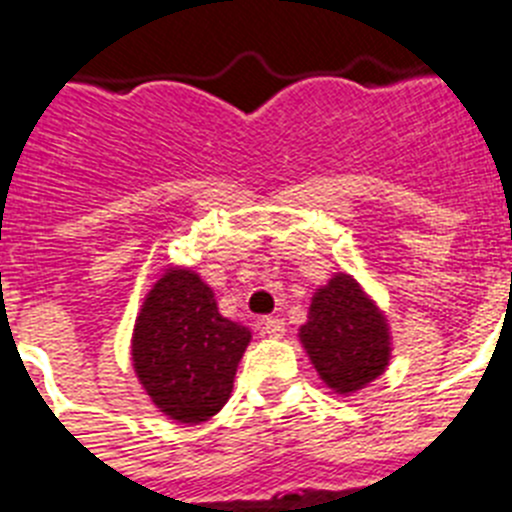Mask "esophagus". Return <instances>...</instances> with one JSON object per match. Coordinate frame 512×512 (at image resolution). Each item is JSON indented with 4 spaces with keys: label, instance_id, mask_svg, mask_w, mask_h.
Here are the masks:
<instances>
[{
    "label": "esophagus",
    "instance_id": "1",
    "mask_svg": "<svg viewBox=\"0 0 512 512\" xmlns=\"http://www.w3.org/2000/svg\"><path fill=\"white\" fill-rule=\"evenodd\" d=\"M261 330H264L269 338H282L284 336V320L277 318V315L264 318V323H261Z\"/></svg>",
    "mask_w": 512,
    "mask_h": 512
}]
</instances>
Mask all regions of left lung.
<instances>
[{
	"mask_svg": "<svg viewBox=\"0 0 512 512\" xmlns=\"http://www.w3.org/2000/svg\"><path fill=\"white\" fill-rule=\"evenodd\" d=\"M300 341L320 379L351 395L390 364V328L374 300L348 274H336L312 295Z\"/></svg>",
	"mask_w": 512,
	"mask_h": 512,
	"instance_id": "obj_1",
	"label": "left lung"
}]
</instances>
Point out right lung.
I'll use <instances>...</instances> for the list:
<instances>
[{"label": "right lung", "mask_w": 512, "mask_h": 512, "mask_svg": "<svg viewBox=\"0 0 512 512\" xmlns=\"http://www.w3.org/2000/svg\"><path fill=\"white\" fill-rule=\"evenodd\" d=\"M248 343L251 330L220 315L200 274L169 266L135 318L133 366L161 413L202 423L228 402Z\"/></svg>", "instance_id": "add662e5"}]
</instances>
